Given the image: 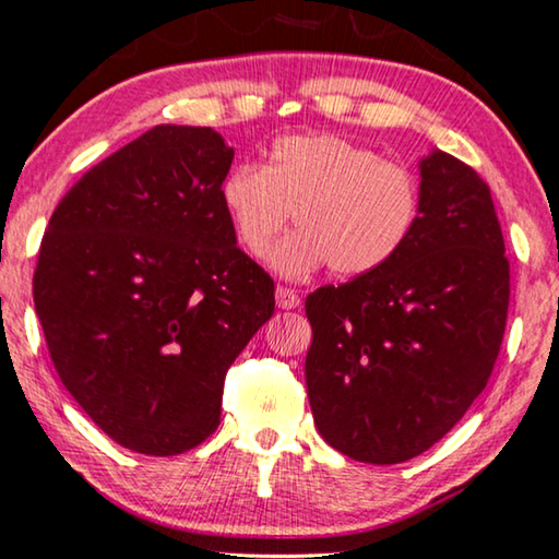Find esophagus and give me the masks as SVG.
<instances>
[{"instance_id": "34e87169", "label": "esophagus", "mask_w": 559, "mask_h": 559, "mask_svg": "<svg viewBox=\"0 0 559 559\" xmlns=\"http://www.w3.org/2000/svg\"><path fill=\"white\" fill-rule=\"evenodd\" d=\"M274 299H277V307H282V310H297V307L302 305V299H299L295 289H289V287L274 289Z\"/></svg>"}]
</instances>
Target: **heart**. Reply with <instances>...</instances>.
Wrapping results in <instances>:
<instances>
[{"label":"heart","instance_id":"obj_1","mask_svg":"<svg viewBox=\"0 0 559 559\" xmlns=\"http://www.w3.org/2000/svg\"><path fill=\"white\" fill-rule=\"evenodd\" d=\"M222 209L249 257H264L289 222L297 231L274 249L282 277L330 264L337 277H366L408 245L420 214L414 171L335 133L285 135L266 166H237L219 186Z\"/></svg>","mask_w":559,"mask_h":559}]
</instances>
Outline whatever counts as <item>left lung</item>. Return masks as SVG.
Segmentation results:
<instances>
[{
  "label": "left lung",
  "mask_w": 559,
  "mask_h": 559,
  "mask_svg": "<svg viewBox=\"0 0 559 559\" xmlns=\"http://www.w3.org/2000/svg\"><path fill=\"white\" fill-rule=\"evenodd\" d=\"M418 174L408 245L305 302L314 426L366 464H401L443 439L487 385L507 325L509 262L489 186L439 148Z\"/></svg>",
  "instance_id": "obj_1"
}]
</instances>
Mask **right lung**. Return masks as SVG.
<instances>
[{
	"instance_id": "right-lung-1",
	"label": "right lung",
	"mask_w": 559,
	"mask_h": 559,
	"mask_svg": "<svg viewBox=\"0 0 559 559\" xmlns=\"http://www.w3.org/2000/svg\"><path fill=\"white\" fill-rule=\"evenodd\" d=\"M231 160L214 128H151L64 193L39 247L32 295L62 385L145 456L216 431L226 370L274 312L222 209Z\"/></svg>"
}]
</instances>
